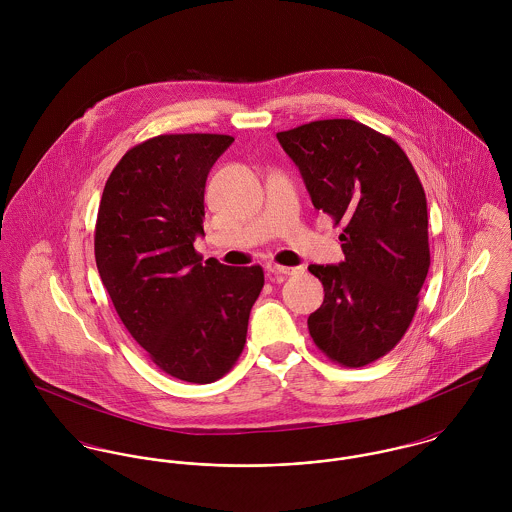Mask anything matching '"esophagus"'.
Returning <instances> with one entry per match:
<instances>
[{"label":"esophagus","mask_w":512,"mask_h":512,"mask_svg":"<svg viewBox=\"0 0 512 512\" xmlns=\"http://www.w3.org/2000/svg\"><path fill=\"white\" fill-rule=\"evenodd\" d=\"M268 270L276 276H295V274H303L305 268L303 266H278V264H274V266H268Z\"/></svg>","instance_id":"esophagus-1"}]
</instances>
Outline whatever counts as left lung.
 <instances>
[{
    "label": "left lung",
    "mask_w": 512,
    "mask_h": 512,
    "mask_svg": "<svg viewBox=\"0 0 512 512\" xmlns=\"http://www.w3.org/2000/svg\"><path fill=\"white\" fill-rule=\"evenodd\" d=\"M276 138L313 207L345 224V262L309 266L325 292L309 335L333 363L370 365L408 331L430 270L424 187L402 147L355 120H317Z\"/></svg>",
    "instance_id": "obj_1"
}]
</instances>
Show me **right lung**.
I'll use <instances>...</instances> for the list:
<instances>
[{"label":"right lung","instance_id":"right-lung-1","mask_svg":"<svg viewBox=\"0 0 512 512\" xmlns=\"http://www.w3.org/2000/svg\"><path fill=\"white\" fill-rule=\"evenodd\" d=\"M234 142L222 134H165L126 151L96 219L102 284L130 335L163 372L195 384L238 361L264 288L260 266L230 268L197 254L205 185Z\"/></svg>","mask_w":512,"mask_h":512}]
</instances>
